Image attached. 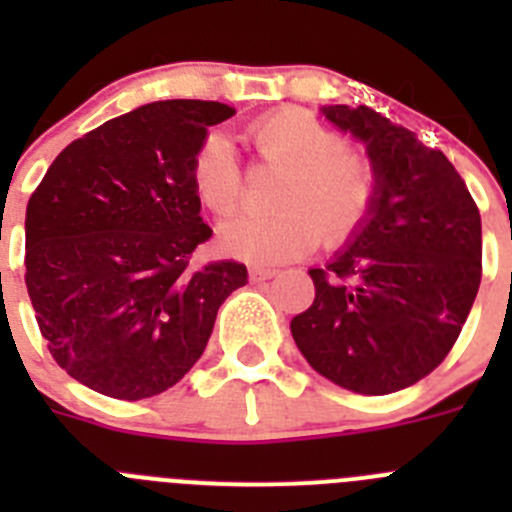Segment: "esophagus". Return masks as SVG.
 <instances>
[{
  "label": "esophagus",
  "mask_w": 512,
  "mask_h": 512,
  "mask_svg": "<svg viewBox=\"0 0 512 512\" xmlns=\"http://www.w3.org/2000/svg\"><path fill=\"white\" fill-rule=\"evenodd\" d=\"M279 271L271 269V266H251V279H256V282H261V279H271L277 277Z\"/></svg>",
  "instance_id": "obj_1"
}]
</instances>
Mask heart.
Here are the masks:
<instances>
[{"mask_svg": "<svg viewBox=\"0 0 512 512\" xmlns=\"http://www.w3.org/2000/svg\"><path fill=\"white\" fill-rule=\"evenodd\" d=\"M248 143L264 164L287 169L279 187L282 212L238 215L223 225L220 241L251 264H287L328 246H343L369 225L379 202V174L361 151L312 112L282 107L251 122ZM197 200L225 217L243 200V171L228 140L210 135L189 166Z\"/></svg>", "mask_w": 512, "mask_h": 512, "instance_id": "obj_1", "label": "heart"}]
</instances>
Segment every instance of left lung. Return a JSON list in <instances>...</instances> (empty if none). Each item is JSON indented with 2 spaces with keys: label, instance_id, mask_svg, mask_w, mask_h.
Masks as SVG:
<instances>
[{
  "label": "left lung",
  "instance_id": "1",
  "mask_svg": "<svg viewBox=\"0 0 512 512\" xmlns=\"http://www.w3.org/2000/svg\"><path fill=\"white\" fill-rule=\"evenodd\" d=\"M323 112L366 143L379 202L346 251L310 269L315 300L289 328L325 379L390 395L428 377L454 348L482 282V220L454 164L408 128L364 104Z\"/></svg>",
  "mask_w": 512,
  "mask_h": 512
}]
</instances>
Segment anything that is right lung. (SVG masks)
Returning a JSON list of instances; mask_svg holds the SVG:
<instances>
[{
    "label": "right lung",
    "mask_w": 512,
    "mask_h": 512,
    "mask_svg": "<svg viewBox=\"0 0 512 512\" xmlns=\"http://www.w3.org/2000/svg\"><path fill=\"white\" fill-rule=\"evenodd\" d=\"M223 102L164 99L63 148L25 217V284L48 351L89 390L143 400L174 387L248 282L233 259L194 266L210 241L194 151L233 117Z\"/></svg>",
    "instance_id": "add662e5"
}]
</instances>
